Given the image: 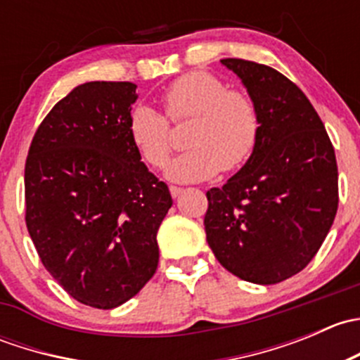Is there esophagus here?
Here are the masks:
<instances>
[{
  "instance_id": "obj_1",
  "label": "esophagus",
  "mask_w": 360,
  "mask_h": 360,
  "mask_svg": "<svg viewBox=\"0 0 360 360\" xmlns=\"http://www.w3.org/2000/svg\"><path fill=\"white\" fill-rule=\"evenodd\" d=\"M169 190H170V195H172V198H179L181 193H183V188L179 186H170Z\"/></svg>"
}]
</instances>
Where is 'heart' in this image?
I'll return each mask as SVG.
<instances>
[{
	"label": "heart",
	"mask_w": 360,
	"mask_h": 360,
	"mask_svg": "<svg viewBox=\"0 0 360 360\" xmlns=\"http://www.w3.org/2000/svg\"><path fill=\"white\" fill-rule=\"evenodd\" d=\"M163 108L172 122L190 120L186 150L170 160L165 177L176 183H200L219 170L240 167L256 146L259 118L245 94L226 90L210 72L195 71L170 83L162 96ZM129 134L134 146L150 165L162 167L172 148L165 116L139 104L130 111Z\"/></svg>",
	"instance_id": "heart-1"
}]
</instances>
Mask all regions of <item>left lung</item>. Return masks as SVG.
<instances>
[{"instance_id":"left-lung-1","label":"left lung","mask_w":360,"mask_h":360,"mask_svg":"<svg viewBox=\"0 0 360 360\" xmlns=\"http://www.w3.org/2000/svg\"><path fill=\"white\" fill-rule=\"evenodd\" d=\"M221 64L248 90L259 134L245 165L207 191V242L238 278L277 284L303 270L331 230L335 148L310 101L282 72L244 59Z\"/></svg>"}]
</instances>
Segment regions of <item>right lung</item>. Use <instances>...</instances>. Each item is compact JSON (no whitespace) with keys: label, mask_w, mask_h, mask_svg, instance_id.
I'll return each mask as SVG.
<instances>
[{"label":"right lung","mask_w":360,"mask_h":360,"mask_svg":"<svg viewBox=\"0 0 360 360\" xmlns=\"http://www.w3.org/2000/svg\"><path fill=\"white\" fill-rule=\"evenodd\" d=\"M130 82H89L52 108L25 160V224L69 296L111 310L158 266L157 233L172 197L129 134Z\"/></svg>","instance_id":"add662e5"}]
</instances>
